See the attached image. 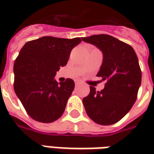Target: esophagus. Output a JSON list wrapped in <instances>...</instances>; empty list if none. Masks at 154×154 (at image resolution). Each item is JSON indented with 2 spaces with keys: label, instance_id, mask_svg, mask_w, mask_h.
I'll list each match as a JSON object with an SVG mask.
<instances>
[{
  "label": "esophagus",
  "instance_id": "34e87169",
  "mask_svg": "<svg viewBox=\"0 0 154 154\" xmlns=\"http://www.w3.org/2000/svg\"><path fill=\"white\" fill-rule=\"evenodd\" d=\"M80 84V81L79 80H75V85L77 86V85H79Z\"/></svg>",
  "mask_w": 154,
  "mask_h": 154
}]
</instances>
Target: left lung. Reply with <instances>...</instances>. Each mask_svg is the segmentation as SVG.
<instances>
[{
  "mask_svg": "<svg viewBox=\"0 0 154 154\" xmlns=\"http://www.w3.org/2000/svg\"><path fill=\"white\" fill-rule=\"evenodd\" d=\"M82 40L102 51L103 63L97 76L106 82L100 91L90 87V93L82 100L85 110L98 125L116 124L129 112L137 99L142 78L138 57L129 44L110 35H92Z\"/></svg>",
  "mask_w": 154,
  "mask_h": 154,
  "instance_id": "8db88e82",
  "label": "left lung"
}]
</instances>
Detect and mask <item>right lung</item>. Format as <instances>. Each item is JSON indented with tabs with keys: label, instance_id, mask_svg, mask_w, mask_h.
Listing matches in <instances>:
<instances>
[{
	"label": "right lung",
	"instance_id": "obj_1",
	"mask_svg": "<svg viewBox=\"0 0 154 154\" xmlns=\"http://www.w3.org/2000/svg\"><path fill=\"white\" fill-rule=\"evenodd\" d=\"M81 41L44 36L29 41L20 49L14 63V90L32 119L51 123L63 114L75 83L70 78L58 83L55 75Z\"/></svg>",
	"mask_w": 154,
	"mask_h": 154
}]
</instances>
